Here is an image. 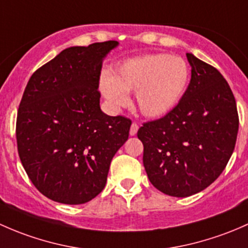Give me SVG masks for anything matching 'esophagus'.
Returning a JSON list of instances; mask_svg holds the SVG:
<instances>
[{
  "mask_svg": "<svg viewBox=\"0 0 248 248\" xmlns=\"http://www.w3.org/2000/svg\"><path fill=\"white\" fill-rule=\"evenodd\" d=\"M137 130H139V125L136 123H132L131 127H130V136H135L137 134Z\"/></svg>",
  "mask_w": 248,
  "mask_h": 248,
  "instance_id": "34e87169",
  "label": "esophagus"
}]
</instances>
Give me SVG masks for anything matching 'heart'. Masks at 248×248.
<instances>
[{
	"label": "heart",
	"instance_id": "heart-1",
	"mask_svg": "<svg viewBox=\"0 0 248 248\" xmlns=\"http://www.w3.org/2000/svg\"><path fill=\"white\" fill-rule=\"evenodd\" d=\"M191 70L180 56L148 53L130 58L100 78L101 93L114 107L126 105L127 93H135L143 117L157 119L179 104L190 82Z\"/></svg>",
	"mask_w": 248,
	"mask_h": 248
}]
</instances>
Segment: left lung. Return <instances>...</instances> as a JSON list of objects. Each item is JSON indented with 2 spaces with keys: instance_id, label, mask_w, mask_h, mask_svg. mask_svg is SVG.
Wrapping results in <instances>:
<instances>
[{
  "instance_id": "1",
  "label": "left lung",
  "mask_w": 248,
  "mask_h": 248,
  "mask_svg": "<svg viewBox=\"0 0 248 248\" xmlns=\"http://www.w3.org/2000/svg\"><path fill=\"white\" fill-rule=\"evenodd\" d=\"M186 57L191 81L179 104L137 132L150 183L173 197L195 195L217 179L233 154L239 130L228 82L192 53Z\"/></svg>"
}]
</instances>
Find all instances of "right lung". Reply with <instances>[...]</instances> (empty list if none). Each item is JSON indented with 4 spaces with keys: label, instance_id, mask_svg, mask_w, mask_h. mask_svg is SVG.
Masks as SVG:
<instances>
[{
    "label": "right lung",
    "instance_id": "1",
    "mask_svg": "<svg viewBox=\"0 0 248 248\" xmlns=\"http://www.w3.org/2000/svg\"><path fill=\"white\" fill-rule=\"evenodd\" d=\"M114 40L71 46L31 76L16 119L20 160L33 185L63 204L92 201L106 185L131 121L100 108L104 58Z\"/></svg>",
    "mask_w": 248,
    "mask_h": 248
}]
</instances>
